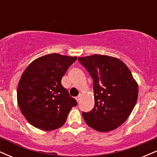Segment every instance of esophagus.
Masks as SVG:
<instances>
[{"label": "esophagus", "instance_id": "obj_1", "mask_svg": "<svg viewBox=\"0 0 157 157\" xmlns=\"http://www.w3.org/2000/svg\"><path fill=\"white\" fill-rule=\"evenodd\" d=\"M80 96H78V97H76V100H77V102H79V101H80Z\"/></svg>", "mask_w": 157, "mask_h": 157}]
</instances>
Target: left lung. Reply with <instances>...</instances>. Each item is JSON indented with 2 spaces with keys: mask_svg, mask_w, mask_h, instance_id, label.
Instances as JSON below:
<instances>
[{
  "mask_svg": "<svg viewBox=\"0 0 157 157\" xmlns=\"http://www.w3.org/2000/svg\"><path fill=\"white\" fill-rule=\"evenodd\" d=\"M94 80V107L82 113L86 123L100 132L113 131L125 122L138 98V84L121 60L108 55L78 57Z\"/></svg>",
  "mask_w": 157,
  "mask_h": 157,
  "instance_id": "obj_1",
  "label": "left lung"
}]
</instances>
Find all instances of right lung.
I'll list each match as a JSON object with an SVG mask.
<instances>
[{
	"mask_svg": "<svg viewBox=\"0 0 157 157\" xmlns=\"http://www.w3.org/2000/svg\"><path fill=\"white\" fill-rule=\"evenodd\" d=\"M77 57L54 53L35 59L24 70L17 90V104L26 120L37 128L53 131L64 125L76 100L61 79Z\"/></svg>",
	"mask_w": 157,
	"mask_h": 157,
	"instance_id": "1",
	"label": "right lung"
}]
</instances>
